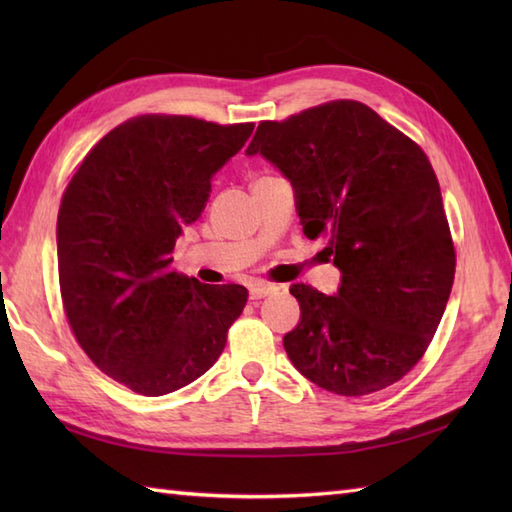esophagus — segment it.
Returning <instances> with one entry per match:
<instances>
[{
  "label": "esophagus",
  "instance_id": "34e87169",
  "mask_svg": "<svg viewBox=\"0 0 512 512\" xmlns=\"http://www.w3.org/2000/svg\"><path fill=\"white\" fill-rule=\"evenodd\" d=\"M275 290V286H270V284H262V281H259V284H253L250 286V290H248V297L253 299V301H259V299H264V297H268L270 292Z\"/></svg>",
  "mask_w": 512,
  "mask_h": 512
}]
</instances>
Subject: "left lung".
Masks as SVG:
<instances>
[{"label": "left lung", "instance_id": "obj_1", "mask_svg": "<svg viewBox=\"0 0 512 512\" xmlns=\"http://www.w3.org/2000/svg\"><path fill=\"white\" fill-rule=\"evenodd\" d=\"M295 184L303 233L341 270L336 295L295 284L301 321L284 336L314 385L367 396L409 374L436 334L455 248L427 154L358 101L262 121L246 149Z\"/></svg>", "mask_w": 512, "mask_h": 512}]
</instances>
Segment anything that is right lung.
<instances>
[{
	"instance_id": "1",
	"label": "right lung",
	"mask_w": 512,
	"mask_h": 512,
	"mask_svg": "<svg viewBox=\"0 0 512 512\" xmlns=\"http://www.w3.org/2000/svg\"><path fill=\"white\" fill-rule=\"evenodd\" d=\"M253 127L134 116L88 151L63 191V312L90 361L136 394L162 396L202 376L246 306L244 286L184 277L171 253Z\"/></svg>"
}]
</instances>
